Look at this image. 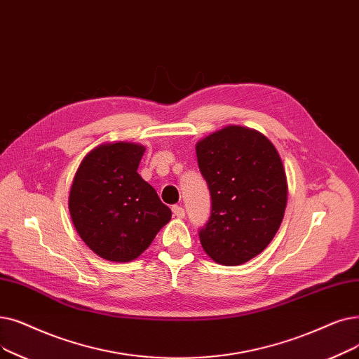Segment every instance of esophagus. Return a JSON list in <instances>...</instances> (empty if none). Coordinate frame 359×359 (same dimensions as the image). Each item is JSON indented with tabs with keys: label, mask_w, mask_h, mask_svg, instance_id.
<instances>
[{
	"label": "esophagus",
	"mask_w": 359,
	"mask_h": 359,
	"mask_svg": "<svg viewBox=\"0 0 359 359\" xmlns=\"http://www.w3.org/2000/svg\"><path fill=\"white\" fill-rule=\"evenodd\" d=\"M171 210H173V214H175L177 218H183V217H184V210H183L180 205H175Z\"/></svg>",
	"instance_id": "1"
}]
</instances>
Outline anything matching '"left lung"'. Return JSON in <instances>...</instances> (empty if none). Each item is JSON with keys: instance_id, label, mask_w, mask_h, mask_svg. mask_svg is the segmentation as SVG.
<instances>
[{"instance_id": "8db88e82", "label": "left lung", "mask_w": 359, "mask_h": 359, "mask_svg": "<svg viewBox=\"0 0 359 359\" xmlns=\"http://www.w3.org/2000/svg\"><path fill=\"white\" fill-rule=\"evenodd\" d=\"M195 149L212 201L201 245L217 264L242 266L270 245L282 224L287 204L282 158L267 136L236 124L199 139Z\"/></svg>"}]
</instances>
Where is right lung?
<instances>
[{"instance_id": "add662e5", "label": "right lung", "mask_w": 359, "mask_h": 359, "mask_svg": "<svg viewBox=\"0 0 359 359\" xmlns=\"http://www.w3.org/2000/svg\"><path fill=\"white\" fill-rule=\"evenodd\" d=\"M145 147L105 142L90 149L77 167L69 194L72 222L98 257L130 262L141 257L171 211L137 173Z\"/></svg>"}]
</instances>
